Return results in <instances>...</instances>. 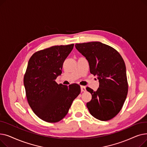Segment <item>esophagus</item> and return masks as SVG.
<instances>
[{
  "mask_svg": "<svg viewBox=\"0 0 147 147\" xmlns=\"http://www.w3.org/2000/svg\"><path fill=\"white\" fill-rule=\"evenodd\" d=\"M80 88H81V91H82V92H85V91L86 90V87H85V86H80Z\"/></svg>",
  "mask_w": 147,
  "mask_h": 147,
  "instance_id": "obj_1",
  "label": "esophagus"
}]
</instances>
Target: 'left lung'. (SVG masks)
Instances as JSON below:
<instances>
[{
	"mask_svg": "<svg viewBox=\"0 0 147 147\" xmlns=\"http://www.w3.org/2000/svg\"><path fill=\"white\" fill-rule=\"evenodd\" d=\"M76 48L88 61L90 72L97 76L99 86L96 92L87 87L92 95L86 106L95 118L107 121L121 110L128 92L125 63L120 54L99 42L76 43Z\"/></svg>",
	"mask_w": 147,
	"mask_h": 147,
	"instance_id": "1",
	"label": "left lung"
}]
</instances>
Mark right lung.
Returning a JSON list of instances; mask_svg holds the SVG:
<instances>
[{"mask_svg":"<svg viewBox=\"0 0 147 147\" xmlns=\"http://www.w3.org/2000/svg\"><path fill=\"white\" fill-rule=\"evenodd\" d=\"M73 47L74 44L53 46L35 52L28 61L24 76L27 101L37 116L46 122L63 119L80 93L78 84L67 86L55 82Z\"/></svg>","mask_w":147,"mask_h":147,"instance_id":"add662e5","label":"right lung"}]
</instances>
